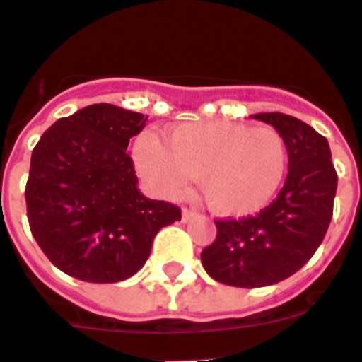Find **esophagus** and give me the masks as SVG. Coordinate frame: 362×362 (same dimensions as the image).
Wrapping results in <instances>:
<instances>
[{
  "label": "esophagus",
  "mask_w": 362,
  "mask_h": 362,
  "mask_svg": "<svg viewBox=\"0 0 362 362\" xmlns=\"http://www.w3.org/2000/svg\"><path fill=\"white\" fill-rule=\"evenodd\" d=\"M197 212L194 211V209H183V212H181V218H183V221L187 223V221H190L192 218H196Z\"/></svg>",
  "instance_id": "obj_1"
}]
</instances>
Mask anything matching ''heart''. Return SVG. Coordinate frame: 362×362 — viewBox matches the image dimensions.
Returning a JSON list of instances; mask_svg holds the SVG:
<instances>
[{"label": "heart", "instance_id": "obj_1", "mask_svg": "<svg viewBox=\"0 0 362 362\" xmlns=\"http://www.w3.org/2000/svg\"><path fill=\"white\" fill-rule=\"evenodd\" d=\"M141 174L160 194L177 197L202 177L206 205L225 218L262 211L282 185L287 168L284 137L274 128L242 122H187L163 139L143 137L135 148Z\"/></svg>", "mask_w": 362, "mask_h": 362}]
</instances>
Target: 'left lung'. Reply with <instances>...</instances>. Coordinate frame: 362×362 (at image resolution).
Listing matches in <instances>:
<instances>
[{
    "instance_id": "1",
    "label": "left lung",
    "mask_w": 362,
    "mask_h": 362,
    "mask_svg": "<svg viewBox=\"0 0 362 362\" xmlns=\"http://www.w3.org/2000/svg\"><path fill=\"white\" fill-rule=\"evenodd\" d=\"M252 117L284 137L286 183L256 216L216 219V240L202 252L203 267L216 282L249 289L282 282L310 260L326 236L337 192L326 137L286 113Z\"/></svg>"
}]
</instances>
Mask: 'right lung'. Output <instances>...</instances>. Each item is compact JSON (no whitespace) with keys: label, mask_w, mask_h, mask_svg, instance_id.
<instances>
[{"label":"right lung","mask_w":362,"mask_h":362,"mask_svg":"<svg viewBox=\"0 0 362 362\" xmlns=\"http://www.w3.org/2000/svg\"><path fill=\"white\" fill-rule=\"evenodd\" d=\"M148 115L91 104L58 119L40 137L25 187L34 240L52 265L84 282L134 276L160 228L181 209L148 199L137 188L129 139Z\"/></svg>","instance_id":"right-lung-1"}]
</instances>
